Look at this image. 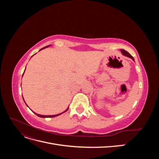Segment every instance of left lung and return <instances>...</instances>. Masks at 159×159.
<instances>
[{
    "label": "left lung",
    "mask_w": 159,
    "mask_h": 159,
    "mask_svg": "<svg viewBox=\"0 0 159 159\" xmlns=\"http://www.w3.org/2000/svg\"><path fill=\"white\" fill-rule=\"evenodd\" d=\"M121 52L122 54H123V56H127V57H130V58H131V59L134 61V59L133 58V57L131 54H130L129 52H127V51H125V50H122V49H121Z\"/></svg>",
    "instance_id": "1"
}]
</instances>
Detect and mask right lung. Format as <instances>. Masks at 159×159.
Returning <instances> with one entry per match:
<instances>
[{
    "label": "right lung",
    "mask_w": 159,
    "mask_h": 159,
    "mask_svg": "<svg viewBox=\"0 0 159 159\" xmlns=\"http://www.w3.org/2000/svg\"><path fill=\"white\" fill-rule=\"evenodd\" d=\"M50 45H48V46H46V47H44L43 48H42V49H40V50H43V49H44V48H47V47H48V46H50ZM25 70H26V68H25ZM24 73H25V71H24ZM23 75H24V74H22V76H23ZM22 98H23V96H22ZM23 99H24V98H23ZM24 102H25V99H24ZM25 103H26V102H25ZM28 106V105H27ZM69 109V107L67 108V109L66 110H65L64 112H62V113H59V114H57V115H40V114H37V113H36L35 112H34V113L37 116H38V117H42V118H48V117H56V116H58V115H61V114H62V113H65V112H66L67 111H68V109Z\"/></svg>",
    "instance_id": "obj_1"
}]
</instances>
